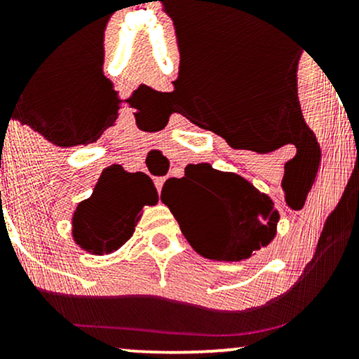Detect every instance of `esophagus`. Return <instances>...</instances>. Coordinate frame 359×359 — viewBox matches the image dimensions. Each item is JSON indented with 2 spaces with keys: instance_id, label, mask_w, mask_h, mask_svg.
Masks as SVG:
<instances>
[{
  "instance_id": "34e87169",
  "label": "esophagus",
  "mask_w": 359,
  "mask_h": 359,
  "mask_svg": "<svg viewBox=\"0 0 359 359\" xmlns=\"http://www.w3.org/2000/svg\"><path fill=\"white\" fill-rule=\"evenodd\" d=\"M163 182H165V179H163V177H158V179H155V187H156V191H158V194H160V191H162Z\"/></svg>"
}]
</instances>
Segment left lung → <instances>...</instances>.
I'll return each instance as SVG.
<instances>
[{
  "instance_id": "obj_1",
  "label": "left lung",
  "mask_w": 359,
  "mask_h": 359,
  "mask_svg": "<svg viewBox=\"0 0 359 359\" xmlns=\"http://www.w3.org/2000/svg\"><path fill=\"white\" fill-rule=\"evenodd\" d=\"M162 203L184 236L204 258L240 262L275 238L278 211L266 194L231 172L209 163L185 167L182 179H168Z\"/></svg>"
}]
</instances>
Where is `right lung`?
<instances>
[{"label":"right lung","mask_w":359,"mask_h":359,"mask_svg":"<svg viewBox=\"0 0 359 359\" xmlns=\"http://www.w3.org/2000/svg\"><path fill=\"white\" fill-rule=\"evenodd\" d=\"M156 203L158 194L145 174L111 165L102 172L93 196L74 212V241L90 255L113 253L133 236L143 205Z\"/></svg>","instance_id":"1"}]
</instances>
